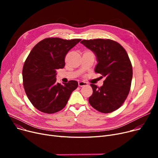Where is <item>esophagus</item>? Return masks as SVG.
Listing matches in <instances>:
<instances>
[{
  "mask_svg": "<svg viewBox=\"0 0 158 158\" xmlns=\"http://www.w3.org/2000/svg\"><path fill=\"white\" fill-rule=\"evenodd\" d=\"M78 85H79V86L82 87V86H85L88 85V83H87V82H85V81H79V82H78Z\"/></svg>",
  "mask_w": 158,
  "mask_h": 158,
  "instance_id": "1",
  "label": "esophagus"
}]
</instances>
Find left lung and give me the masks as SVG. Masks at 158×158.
<instances>
[{
    "label": "left lung",
    "mask_w": 158,
    "mask_h": 158,
    "mask_svg": "<svg viewBox=\"0 0 158 158\" xmlns=\"http://www.w3.org/2000/svg\"><path fill=\"white\" fill-rule=\"evenodd\" d=\"M97 57L95 72L106 77L100 88L91 84L93 94L89 97L90 105L96 110L108 113L118 109L130 91L132 68L123 47L111 40H83L81 41Z\"/></svg>",
    "instance_id": "obj_1"
}]
</instances>
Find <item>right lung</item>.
<instances>
[{
    "instance_id": "add662e5",
    "label": "right lung",
    "mask_w": 158,
    "mask_h": 158,
    "mask_svg": "<svg viewBox=\"0 0 158 158\" xmlns=\"http://www.w3.org/2000/svg\"><path fill=\"white\" fill-rule=\"evenodd\" d=\"M81 40L48 38L31 50L23 64V85L29 100L39 111L48 114L61 111L77 88L76 81L62 85L56 77V70L64 68L66 54Z\"/></svg>"
}]
</instances>
